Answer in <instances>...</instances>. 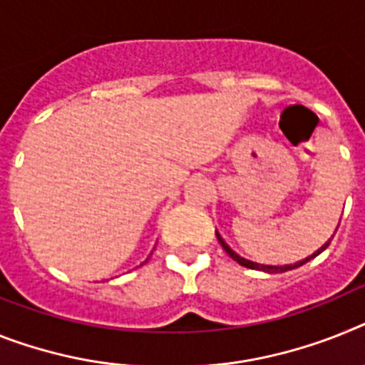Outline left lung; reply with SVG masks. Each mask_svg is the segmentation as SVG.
<instances>
[{
  "label": "left lung",
  "instance_id": "left-lung-1",
  "mask_svg": "<svg viewBox=\"0 0 365 365\" xmlns=\"http://www.w3.org/2000/svg\"><path fill=\"white\" fill-rule=\"evenodd\" d=\"M339 226V225H338ZM338 230V228H336ZM334 237V235H332ZM217 240H219V243L222 245V249L226 250V254H228L230 258L232 259H235V262L240 263V265H243V267H247V269H256V271H263V272H286V271H292V269H297V267H301V265H304L306 262H310L312 258H315V256H319L321 252H323L324 249H327V247H329L330 245V240L327 241V243L323 245V247H321V249H317L315 250L314 254H312V256H308V258H304V259H301V262H295V263H289V265H263V263H256V262H250V259H245V258H241L240 254H235L234 250L230 249L228 245L225 243V240H222V237H220L219 234H217Z\"/></svg>",
  "mask_w": 365,
  "mask_h": 365
}]
</instances>
